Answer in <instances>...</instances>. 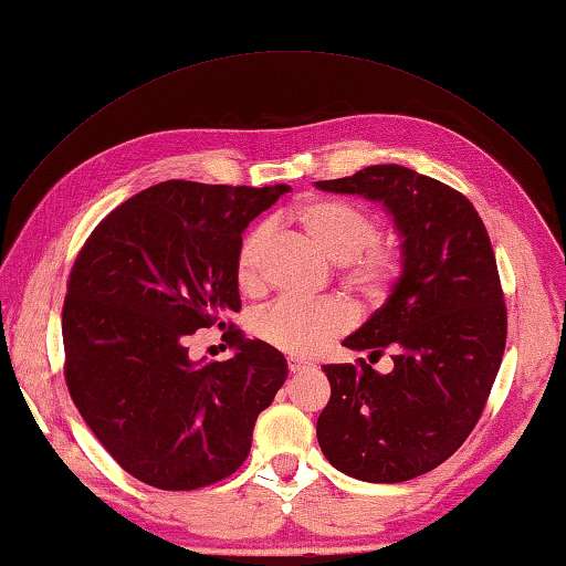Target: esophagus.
Listing matches in <instances>:
<instances>
[{"label": "esophagus", "instance_id": "obj_1", "mask_svg": "<svg viewBox=\"0 0 566 566\" xmlns=\"http://www.w3.org/2000/svg\"><path fill=\"white\" fill-rule=\"evenodd\" d=\"M286 367H290V371H304V369H312V364L310 361H302V359H296V357H290L286 359Z\"/></svg>", "mask_w": 566, "mask_h": 566}]
</instances>
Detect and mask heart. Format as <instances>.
I'll use <instances>...</instances> for the list:
<instances>
[{"mask_svg": "<svg viewBox=\"0 0 566 566\" xmlns=\"http://www.w3.org/2000/svg\"><path fill=\"white\" fill-rule=\"evenodd\" d=\"M286 219L310 237V242L332 262H339L344 280L364 296H381L397 282L401 256L379 239L377 217L347 199H310L286 212ZM270 242V227L247 229L234 256L239 290L252 294L262 286V260ZM352 314L344 304L280 300L254 317V332L270 347L296 354H314L349 327Z\"/></svg>", "mask_w": 566, "mask_h": 566, "instance_id": "1", "label": "heart"}]
</instances>
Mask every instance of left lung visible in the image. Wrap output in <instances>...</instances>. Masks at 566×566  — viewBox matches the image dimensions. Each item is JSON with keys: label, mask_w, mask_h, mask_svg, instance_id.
<instances>
[{"label": "left lung", "mask_w": 566, "mask_h": 566, "mask_svg": "<svg viewBox=\"0 0 566 566\" xmlns=\"http://www.w3.org/2000/svg\"><path fill=\"white\" fill-rule=\"evenodd\" d=\"M379 199L405 237V272L344 347L389 352L387 375L357 359L324 364L329 405L317 419L324 457L361 482L432 472L472 434L500 371L506 304L482 217L462 191L399 165L317 181Z\"/></svg>", "instance_id": "left-lung-1"}]
</instances>
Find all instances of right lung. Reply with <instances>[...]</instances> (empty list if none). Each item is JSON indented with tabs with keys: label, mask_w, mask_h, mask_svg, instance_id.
Returning a JSON list of instances; mask_svg holds the SVG:
<instances>
[{
	"label": "right lung",
	"mask_w": 566,
	"mask_h": 566,
	"mask_svg": "<svg viewBox=\"0 0 566 566\" xmlns=\"http://www.w3.org/2000/svg\"><path fill=\"white\" fill-rule=\"evenodd\" d=\"M286 185L169 179L94 227L66 280L64 381L124 472L167 492L234 474L254 421L286 379V359L224 322L239 312L234 256L244 227ZM230 327L233 357L188 359L197 328Z\"/></svg>",
	"instance_id": "obj_1"
}]
</instances>
